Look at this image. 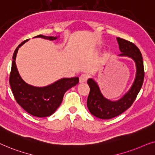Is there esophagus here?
<instances>
[{
	"label": "esophagus",
	"instance_id": "34e87169",
	"mask_svg": "<svg viewBox=\"0 0 155 155\" xmlns=\"http://www.w3.org/2000/svg\"><path fill=\"white\" fill-rule=\"evenodd\" d=\"M88 79V76L86 74H83L80 76L79 77V82L80 83H86L87 81V80Z\"/></svg>",
	"mask_w": 155,
	"mask_h": 155
}]
</instances>
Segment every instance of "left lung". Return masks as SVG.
<instances>
[{"label": "left lung", "mask_w": 155, "mask_h": 155, "mask_svg": "<svg viewBox=\"0 0 155 155\" xmlns=\"http://www.w3.org/2000/svg\"><path fill=\"white\" fill-rule=\"evenodd\" d=\"M117 40L121 51L119 56H127L135 61L137 68L135 79L129 91L117 101H111L104 98L98 84L92 79L88 80L90 92L87 99V107L93 115L101 119L113 118L128 109L135 101L144 81L145 71L140 49L133 42L124 39L117 38Z\"/></svg>", "instance_id": "obj_1"}]
</instances>
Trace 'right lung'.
<instances>
[{"instance_id":"obj_1","label":"right lung","mask_w":155,"mask_h":155,"mask_svg":"<svg viewBox=\"0 0 155 155\" xmlns=\"http://www.w3.org/2000/svg\"><path fill=\"white\" fill-rule=\"evenodd\" d=\"M35 38H42L49 40H54L57 38L42 35ZM28 40L23 41L14 51L9 83L15 101L25 110L36 117H47L55 112L61 104L65 92L76 86L79 83V79L78 77L64 78L42 88L34 87L26 84L18 73L15 61L19 47Z\"/></svg>"}]
</instances>
